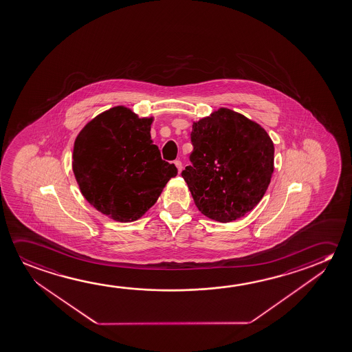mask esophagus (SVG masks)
<instances>
[{"label":"esophagus","instance_id":"1","mask_svg":"<svg viewBox=\"0 0 352 352\" xmlns=\"http://www.w3.org/2000/svg\"><path fill=\"white\" fill-rule=\"evenodd\" d=\"M174 164H175V167L178 168V172L180 173L182 169H183V163H182V161L177 160V161H174Z\"/></svg>","mask_w":352,"mask_h":352}]
</instances>
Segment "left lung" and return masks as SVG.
I'll use <instances>...</instances> for the list:
<instances>
[{
  "instance_id": "left-lung-1",
  "label": "left lung",
  "mask_w": 352,
  "mask_h": 352,
  "mask_svg": "<svg viewBox=\"0 0 352 352\" xmlns=\"http://www.w3.org/2000/svg\"><path fill=\"white\" fill-rule=\"evenodd\" d=\"M190 162L182 172L199 211L233 222L262 200L274 170V145L260 124L219 109L194 122Z\"/></svg>"
}]
</instances>
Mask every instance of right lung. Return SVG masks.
Returning a JSON list of instances; mask_svg holds the SVG:
<instances>
[{"instance_id": "right-lung-1", "label": "right lung", "mask_w": 352, "mask_h": 352, "mask_svg": "<svg viewBox=\"0 0 352 352\" xmlns=\"http://www.w3.org/2000/svg\"><path fill=\"white\" fill-rule=\"evenodd\" d=\"M152 118L117 106L89 122L76 136L73 172L81 194L117 222H133L156 204L178 173L151 140Z\"/></svg>"}]
</instances>
